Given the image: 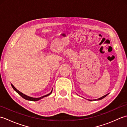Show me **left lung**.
<instances>
[{
    "mask_svg": "<svg viewBox=\"0 0 127 127\" xmlns=\"http://www.w3.org/2000/svg\"><path fill=\"white\" fill-rule=\"evenodd\" d=\"M108 94H109V93H108V94H106V95H104V96H102L100 97V98H98V99H94V100H90V99H88V100H90V101H92V100H101V99H102L104 98L105 97H106L107 95H108Z\"/></svg>",
    "mask_w": 127,
    "mask_h": 127,
    "instance_id": "left-lung-1",
    "label": "left lung"
}]
</instances>
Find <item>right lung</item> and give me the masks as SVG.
<instances>
[{
    "instance_id": "1",
    "label": "right lung",
    "mask_w": 127,
    "mask_h": 127,
    "mask_svg": "<svg viewBox=\"0 0 127 127\" xmlns=\"http://www.w3.org/2000/svg\"><path fill=\"white\" fill-rule=\"evenodd\" d=\"M11 85L12 87L13 88V90H15V91L16 92H17V93L19 94V95H21V96H22L23 98H24V99H26V100H27L33 101H38V100H40V99H42L43 98H44V97L47 96L48 95H50V94H51V93H52V90H53V88H52V91H51V92H50V93H48V94H46V95H44V96H41V97H40V98H33V97H31V96H28V95H26V94H23V93H22V92H20V91H19L18 90H17V89H16V88L14 87V86H13V85L12 84H11Z\"/></svg>"
}]
</instances>
